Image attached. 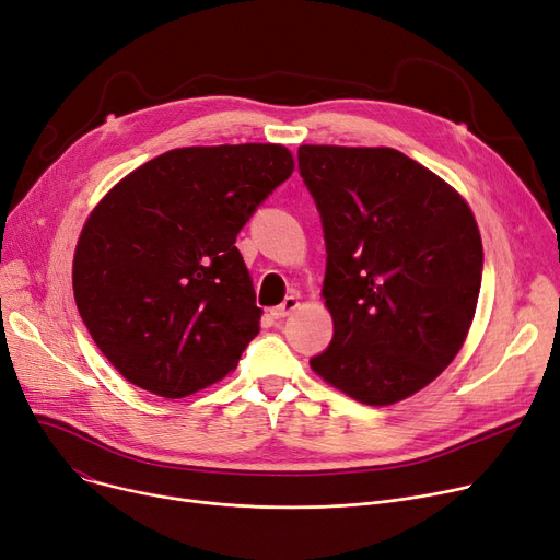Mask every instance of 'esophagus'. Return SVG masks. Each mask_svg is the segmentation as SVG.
<instances>
[{"mask_svg": "<svg viewBox=\"0 0 560 560\" xmlns=\"http://www.w3.org/2000/svg\"><path fill=\"white\" fill-rule=\"evenodd\" d=\"M299 307V299L296 296H287L278 307H271V316L273 318H284L289 316L291 312H294Z\"/></svg>", "mask_w": 560, "mask_h": 560, "instance_id": "34e87169", "label": "esophagus"}]
</instances>
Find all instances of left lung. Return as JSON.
Returning a JSON list of instances; mask_svg holds the SVG:
<instances>
[{"mask_svg": "<svg viewBox=\"0 0 560 560\" xmlns=\"http://www.w3.org/2000/svg\"><path fill=\"white\" fill-rule=\"evenodd\" d=\"M322 217L332 341L310 366L366 406L435 381L471 326L483 244L467 202L392 148L301 145Z\"/></svg>", "mask_w": 560, "mask_h": 560, "instance_id": "8db88e82", "label": "left lung"}]
</instances>
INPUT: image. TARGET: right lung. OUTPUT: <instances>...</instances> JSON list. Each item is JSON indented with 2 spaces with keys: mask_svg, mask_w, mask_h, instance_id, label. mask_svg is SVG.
<instances>
[{
  "mask_svg": "<svg viewBox=\"0 0 560 560\" xmlns=\"http://www.w3.org/2000/svg\"><path fill=\"white\" fill-rule=\"evenodd\" d=\"M294 171L282 145L177 148L93 209L74 250L77 310L120 374L152 394L221 381L259 332L236 234Z\"/></svg>",
  "mask_w": 560,
  "mask_h": 560,
  "instance_id": "obj_1",
  "label": "right lung"
}]
</instances>
